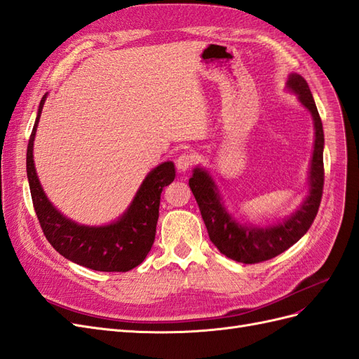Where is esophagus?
<instances>
[{
    "label": "esophagus",
    "mask_w": 359,
    "mask_h": 359,
    "mask_svg": "<svg viewBox=\"0 0 359 359\" xmlns=\"http://www.w3.org/2000/svg\"><path fill=\"white\" fill-rule=\"evenodd\" d=\"M194 163V156L191 153H182L176 159V168L179 171H187Z\"/></svg>",
    "instance_id": "esophagus-1"
}]
</instances>
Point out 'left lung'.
<instances>
[{
  "instance_id": "left-lung-1",
  "label": "left lung",
  "mask_w": 359,
  "mask_h": 359,
  "mask_svg": "<svg viewBox=\"0 0 359 359\" xmlns=\"http://www.w3.org/2000/svg\"><path fill=\"white\" fill-rule=\"evenodd\" d=\"M285 87L298 96V100L304 108L310 111L314 125V147L309 171V194L298 209L283 221L264 225V227L247 222L242 224L225 208L217 183L206 168L196 167L192 171V177L189 179V188L197 200L212 243L221 254L241 263L251 264L264 262L289 250L309 231L320 206L325 179V137L322 120L310 87L301 75L290 74Z\"/></svg>"
}]
</instances>
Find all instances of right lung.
I'll list each match as a JSON object with an SVG mask.
<instances>
[{"label": "right lung", "instance_id": "obj_1", "mask_svg": "<svg viewBox=\"0 0 359 359\" xmlns=\"http://www.w3.org/2000/svg\"><path fill=\"white\" fill-rule=\"evenodd\" d=\"M48 93L40 100L27 149V176L34 210L49 243L65 259L100 272H128L147 257L155 242L163 187L176 177L171 161L149 171L134 200L120 217L105 225H86L65 217L40 185L34 165V138Z\"/></svg>", "mask_w": 359, "mask_h": 359}]
</instances>
